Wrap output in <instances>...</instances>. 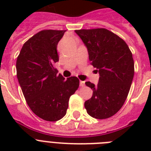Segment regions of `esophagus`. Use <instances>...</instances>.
I'll return each mask as SVG.
<instances>
[{"instance_id": "esophagus-1", "label": "esophagus", "mask_w": 151, "mask_h": 151, "mask_svg": "<svg viewBox=\"0 0 151 151\" xmlns=\"http://www.w3.org/2000/svg\"><path fill=\"white\" fill-rule=\"evenodd\" d=\"M80 86L81 87H84V86H85V81H80Z\"/></svg>"}]
</instances>
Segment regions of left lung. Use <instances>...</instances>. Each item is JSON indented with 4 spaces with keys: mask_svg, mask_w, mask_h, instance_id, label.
Masks as SVG:
<instances>
[{
    "mask_svg": "<svg viewBox=\"0 0 151 151\" xmlns=\"http://www.w3.org/2000/svg\"><path fill=\"white\" fill-rule=\"evenodd\" d=\"M75 33L87 48L91 63L99 72L96 85H85L93 91L85 102L87 113L96 119H106L122 108L134 77L132 54L121 37L103 28L78 29Z\"/></svg>",
    "mask_w": 151,
    "mask_h": 151,
    "instance_id": "left-lung-1",
    "label": "left lung"
}]
</instances>
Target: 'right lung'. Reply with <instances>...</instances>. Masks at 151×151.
Listing matches in <instances>:
<instances>
[{
    "instance_id": "obj_1",
    "label": "right lung",
    "mask_w": 151,
    "mask_h": 151,
    "mask_svg": "<svg viewBox=\"0 0 151 151\" xmlns=\"http://www.w3.org/2000/svg\"><path fill=\"white\" fill-rule=\"evenodd\" d=\"M66 30H42L23 45L16 61L17 78L27 104L33 112L48 122L66 115L70 97L79 87V80H66L58 74L57 45Z\"/></svg>"
}]
</instances>
